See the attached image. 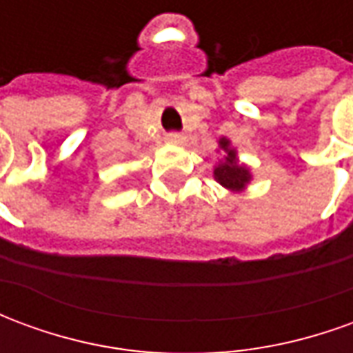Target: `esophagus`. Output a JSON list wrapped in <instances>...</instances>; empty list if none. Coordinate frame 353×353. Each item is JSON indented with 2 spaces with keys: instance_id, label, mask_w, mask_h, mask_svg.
I'll list each match as a JSON object with an SVG mask.
<instances>
[{
  "instance_id": "obj_1",
  "label": "esophagus",
  "mask_w": 353,
  "mask_h": 353,
  "mask_svg": "<svg viewBox=\"0 0 353 353\" xmlns=\"http://www.w3.org/2000/svg\"><path fill=\"white\" fill-rule=\"evenodd\" d=\"M166 141H168V143H172V145H181V143L185 141V138L181 136V134H176V132H174V134H168Z\"/></svg>"
}]
</instances>
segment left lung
Listing matches in <instances>:
<instances>
[{
    "label": "left lung",
    "instance_id": "left-lung-1",
    "mask_svg": "<svg viewBox=\"0 0 353 353\" xmlns=\"http://www.w3.org/2000/svg\"><path fill=\"white\" fill-rule=\"evenodd\" d=\"M219 147L223 149V161L214 168V177L217 183H221L225 189H229L232 192L244 191L248 183L252 181V174L250 168L245 164L238 162L236 149L230 145V141L227 138L219 139Z\"/></svg>",
    "mask_w": 353,
    "mask_h": 353
}]
</instances>
